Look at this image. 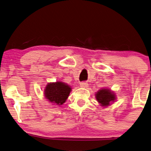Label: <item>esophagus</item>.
Segmentation results:
<instances>
[{
    "instance_id": "esophagus-1",
    "label": "esophagus",
    "mask_w": 151,
    "mask_h": 151,
    "mask_svg": "<svg viewBox=\"0 0 151 151\" xmlns=\"http://www.w3.org/2000/svg\"><path fill=\"white\" fill-rule=\"evenodd\" d=\"M88 83H85V82H81L80 83V86L81 87H88Z\"/></svg>"
}]
</instances>
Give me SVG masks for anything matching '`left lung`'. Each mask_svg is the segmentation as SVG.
<instances>
[{
    "label": "left lung",
    "mask_w": 151,
    "mask_h": 151,
    "mask_svg": "<svg viewBox=\"0 0 151 151\" xmlns=\"http://www.w3.org/2000/svg\"><path fill=\"white\" fill-rule=\"evenodd\" d=\"M97 102L102 107H107L116 100V95L110 88H102L96 92L95 94Z\"/></svg>",
    "instance_id": "8db88e82"
}]
</instances>
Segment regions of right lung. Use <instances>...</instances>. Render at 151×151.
<instances>
[{"mask_svg":"<svg viewBox=\"0 0 151 151\" xmlns=\"http://www.w3.org/2000/svg\"><path fill=\"white\" fill-rule=\"evenodd\" d=\"M72 87L62 81L48 83L44 88V97L54 106H60L66 102Z\"/></svg>","mask_w":151,"mask_h":151,"instance_id":"add662e5","label":"right lung"}]
</instances>
